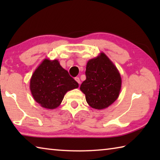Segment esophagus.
<instances>
[{
    "mask_svg": "<svg viewBox=\"0 0 160 160\" xmlns=\"http://www.w3.org/2000/svg\"><path fill=\"white\" fill-rule=\"evenodd\" d=\"M75 81H76V82L78 83V84H80V78H78V77H76V78H75Z\"/></svg>",
    "mask_w": 160,
    "mask_h": 160,
    "instance_id": "34e87169",
    "label": "esophagus"
}]
</instances>
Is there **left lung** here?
<instances>
[{
  "instance_id": "8db88e82",
  "label": "left lung",
  "mask_w": 160,
  "mask_h": 160,
  "mask_svg": "<svg viewBox=\"0 0 160 160\" xmlns=\"http://www.w3.org/2000/svg\"><path fill=\"white\" fill-rule=\"evenodd\" d=\"M86 80L80 85L86 101L96 109H106L119 96L121 78L118 69L104 53L88 61Z\"/></svg>"
}]
</instances>
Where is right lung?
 <instances>
[{
    "label": "right lung",
    "mask_w": 160,
    "mask_h": 160,
    "mask_svg": "<svg viewBox=\"0 0 160 160\" xmlns=\"http://www.w3.org/2000/svg\"><path fill=\"white\" fill-rule=\"evenodd\" d=\"M78 86V83L61 67L58 60L47 58L35 70L29 84L35 101L48 109L57 108L67 92Z\"/></svg>",
    "instance_id": "obj_1"
}]
</instances>
